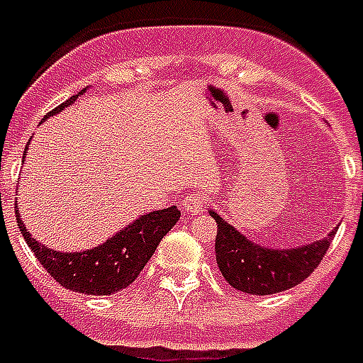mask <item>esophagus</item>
<instances>
[{
    "label": "esophagus",
    "instance_id": "obj_1",
    "mask_svg": "<svg viewBox=\"0 0 363 363\" xmlns=\"http://www.w3.org/2000/svg\"><path fill=\"white\" fill-rule=\"evenodd\" d=\"M203 208H206V196L200 194V192L189 194L184 200H182V209H184V211H189L190 216H198V213H202Z\"/></svg>",
    "mask_w": 363,
    "mask_h": 363
}]
</instances>
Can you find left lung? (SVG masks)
I'll use <instances>...</instances> for the list:
<instances>
[{"instance_id": "1", "label": "left lung", "mask_w": 363, "mask_h": 363, "mask_svg": "<svg viewBox=\"0 0 363 363\" xmlns=\"http://www.w3.org/2000/svg\"><path fill=\"white\" fill-rule=\"evenodd\" d=\"M217 223L216 257L225 281L248 294H275L302 283L321 264L337 229L318 242L300 248L273 250L250 242L235 227L209 211Z\"/></svg>"}]
</instances>
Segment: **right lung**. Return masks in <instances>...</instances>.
Segmentation results:
<instances>
[{
  "instance_id": "add662e5",
  "label": "right lung",
  "mask_w": 363,
  "mask_h": 363,
  "mask_svg": "<svg viewBox=\"0 0 363 363\" xmlns=\"http://www.w3.org/2000/svg\"><path fill=\"white\" fill-rule=\"evenodd\" d=\"M79 94H84V90ZM74 94L65 104L55 107L53 111L45 115H55L63 107L71 106L79 98ZM18 229L23 233L24 240L30 246L34 256L61 286L69 291L94 294V296H107L123 289H127L134 279L140 275L144 265L154 256L155 248L160 246L161 238L173 229L174 223L179 221L181 211L177 206L167 209H157L147 216L136 219L127 229L111 236L107 242L94 250L74 252V254H61L55 250L45 248L44 244L34 240L30 233L26 230L24 223L18 217V208H15Z\"/></svg>"
}]
</instances>
